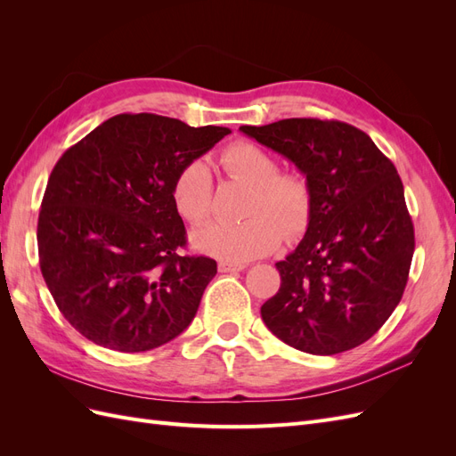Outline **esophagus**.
I'll return each mask as SVG.
<instances>
[{
    "label": "esophagus",
    "mask_w": 456,
    "mask_h": 456,
    "mask_svg": "<svg viewBox=\"0 0 456 456\" xmlns=\"http://www.w3.org/2000/svg\"><path fill=\"white\" fill-rule=\"evenodd\" d=\"M247 266L245 265H238V262H220L218 270L224 273H232V272H243Z\"/></svg>",
    "instance_id": "obj_1"
}]
</instances>
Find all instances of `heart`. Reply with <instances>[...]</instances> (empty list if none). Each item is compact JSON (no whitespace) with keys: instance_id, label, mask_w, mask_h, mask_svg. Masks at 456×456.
I'll return each instance as SVG.
<instances>
[{"instance_id":"obj_1","label":"heart","mask_w":456,"mask_h":456,"mask_svg":"<svg viewBox=\"0 0 456 456\" xmlns=\"http://www.w3.org/2000/svg\"><path fill=\"white\" fill-rule=\"evenodd\" d=\"M220 163L233 181L249 186L243 223L209 224L191 233L200 253L226 262H247L280 247L283 236L297 240L306 232L314 211L308 181L298 173L280 171L270 151L238 141L224 148ZM176 213L190 224H201L213 213V175L203 159L184 163L173 178Z\"/></svg>"}]
</instances>
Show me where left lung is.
Returning a JSON list of instances; mask_svg holds the SVG:
<instances>
[{
    "label": "left lung",
    "instance_id": "1",
    "mask_svg": "<svg viewBox=\"0 0 456 456\" xmlns=\"http://www.w3.org/2000/svg\"><path fill=\"white\" fill-rule=\"evenodd\" d=\"M241 133L297 165L314 196L297 249L275 262L281 287L260 308L289 346L333 355L369 340L403 297L415 228L394 163L342 121L291 118Z\"/></svg>",
    "mask_w": 456,
    "mask_h": 456
}]
</instances>
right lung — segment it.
Returning a JSON list of instances; mask_svg holds the SVG:
<instances>
[{
	"mask_svg": "<svg viewBox=\"0 0 456 456\" xmlns=\"http://www.w3.org/2000/svg\"><path fill=\"white\" fill-rule=\"evenodd\" d=\"M230 133L156 114H119L54 165L37 220L39 268L76 330L116 352H146L191 323L216 262L188 256L171 186L184 163Z\"/></svg>",
	"mask_w": 456,
	"mask_h": 456,
	"instance_id": "obj_1",
	"label": "right lung"
}]
</instances>
